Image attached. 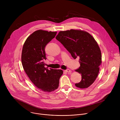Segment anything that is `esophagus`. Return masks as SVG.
<instances>
[{
  "label": "esophagus",
  "instance_id": "34e87169",
  "mask_svg": "<svg viewBox=\"0 0 120 120\" xmlns=\"http://www.w3.org/2000/svg\"><path fill=\"white\" fill-rule=\"evenodd\" d=\"M65 71L67 73H71V70H70L69 69H66L65 70Z\"/></svg>",
  "mask_w": 120,
  "mask_h": 120
}]
</instances>
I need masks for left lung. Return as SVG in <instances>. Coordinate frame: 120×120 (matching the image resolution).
<instances>
[{
  "mask_svg": "<svg viewBox=\"0 0 120 120\" xmlns=\"http://www.w3.org/2000/svg\"><path fill=\"white\" fill-rule=\"evenodd\" d=\"M56 38L74 59L79 58L80 66L75 71L81 75L82 80L75 86L81 89L89 87L96 79L101 63V51L97 42L91 34L81 30L60 31Z\"/></svg>",
  "mask_w": 120,
  "mask_h": 120,
  "instance_id": "obj_1",
  "label": "left lung"
}]
</instances>
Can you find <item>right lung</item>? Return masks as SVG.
Returning a JSON list of instances; mask_svg holds the SVG:
<instances>
[{
    "label": "right lung",
    "instance_id": "1",
    "mask_svg": "<svg viewBox=\"0 0 120 120\" xmlns=\"http://www.w3.org/2000/svg\"><path fill=\"white\" fill-rule=\"evenodd\" d=\"M56 33L37 30L27 38L22 48L21 62L24 70L34 84L45 92H51L58 88L60 78L63 74L60 69L49 70L43 62L46 59L45 47Z\"/></svg>",
    "mask_w": 120,
    "mask_h": 120
}]
</instances>
